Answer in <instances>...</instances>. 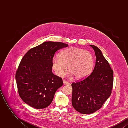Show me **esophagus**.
<instances>
[{
  "instance_id": "1",
  "label": "esophagus",
  "mask_w": 128,
  "mask_h": 128,
  "mask_svg": "<svg viewBox=\"0 0 128 128\" xmlns=\"http://www.w3.org/2000/svg\"><path fill=\"white\" fill-rule=\"evenodd\" d=\"M63 84H66V85L70 84V82H68L67 80H63Z\"/></svg>"
}]
</instances>
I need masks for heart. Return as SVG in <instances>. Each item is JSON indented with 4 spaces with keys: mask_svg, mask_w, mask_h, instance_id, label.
I'll return each mask as SVG.
<instances>
[{
    "mask_svg": "<svg viewBox=\"0 0 128 128\" xmlns=\"http://www.w3.org/2000/svg\"><path fill=\"white\" fill-rule=\"evenodd\" d=\"M58 60L54 59L52 66L58 76L62 77L67 72V67L77 79H84L91 73L94 60L88 51L77 48L66 49L58 56Z\"/></svg>",
    "mask_w": 128,
    "mask_h": 128,
    "instance_id": "obj_1",
    "label": "heart"
}]
</instances>
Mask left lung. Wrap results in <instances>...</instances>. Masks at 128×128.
Masks as SVG:
<instances>
[{
    "label": "left lung",
    "mask_w": 128,
    "mask_h": 128,
    "mask_svg": "<svg viewBox=\"0 0 128 128\" xmlns=\"http://www.w3.org/2000/svg\"><path fill=\"white\" fill-rule=\"evenodd\" d=\"M96 56V65L92 73L84 79L72 84V104L82 114H91L101 108L112 92L113 70L101 51L90 45Z\"/></svg>",
    "instance_id": "8db88e82"
}]
</instances>
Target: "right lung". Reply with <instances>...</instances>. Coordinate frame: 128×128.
<instances>
[{"instance_id":"right-lung-1","label":"right lung","mask_w":128,"mask_h":128,"mask_svg":"<svg viewBox=\"0 0 128 128\" xmlns=\"http://www.w3.org/2000/svg\"><path fill=\"white\" fill-rule=\"evenodd\" d=\"M62 42H45L30 49L23 56L16 72L18 94L24 102L36 109L52 103L62 78L52 73L53 58L56 51L66 48Z\"/></svg>"}]
</instances>
